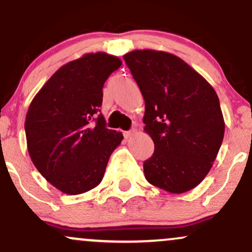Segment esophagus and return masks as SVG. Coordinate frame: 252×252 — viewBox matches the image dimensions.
<instances>
[{
    "label": "esophagus",
    "instance_id": "1",
    "mask_svg": "<svg viewBox=\"0 0 252 252\" xmlns=\"http://www.w3.org/2000/svg\"><path fill=\"white\" fill-rule=\"evenodd\" d=\"M136 132V130L135 129H132V130H129V131H124V137L126 138H129V137H131L132 135H134Z\"/></svg>",
    "mask_w": 252,
    "mask_h": 252
}]
</instances>
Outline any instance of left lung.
Listing matches in <instances>:
<instances>
[{"label":"left lung","instance_id":"obj_1","mask_svg":"<svg viewBox=\"0 0 252 252\" xmlns=\"http://www.w3.org/2000/svg\"><path fill=\"white\" fill-rule=\"evenodd\" d=\"M123 58L143 96L144 131L155 146L143 163L147 181L174 194L193 189L209 174L224 138L215 89L174 54L136 50Z\"/></svg>","mask_w":252,"mask_h":252}]
</instances>
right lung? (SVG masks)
Here are the masks:
<instances>
[{
  "label": "right lung",
  "instance_id": "obj_1",
  "mask_svg": "<svg viewBox=\"0 0 252 252\" xmlns=\"http://www.w3.org/2000/svg\"><path fill=\"white\" fill-rule=\"evenodd\" d=\"M122 62L97 52L62 66L32 100L26 115L34 166L56 189L76 195L102 181L110 155L123 140L99 114L103 86Z\"/></svg>",
  "mask_w": 252,
  "mask_h": 252
}]
</instances>
